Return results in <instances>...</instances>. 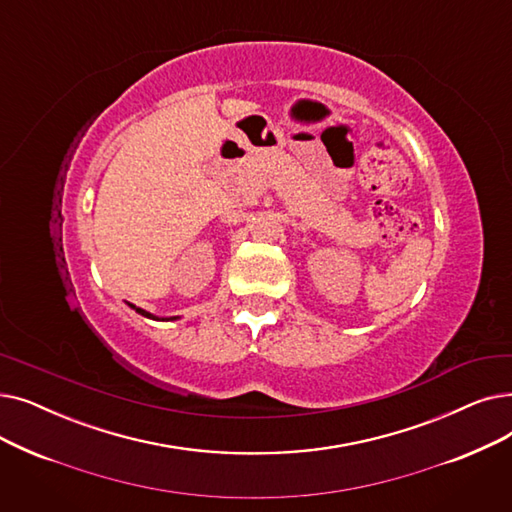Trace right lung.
Instances as JSON below:
<instances>
[{
	"instance_id": "add662e5",
	"label": "right lung",
	"mask_w": 512,
	"mask_h": 512,
	"mask_svg": "<svg viewBox=\"0 0 512 512\" xmlns=\"http://www.w3.org/2000/svg\"><path fill=\"white\" fill-rule=\"evenodd\" d=\"M136 311H140V314H142V316H146V318H154L152 314H148V311H144V309H140V307H138ZM154 320H157V318H154Z\"/></svg>"
}]
</instances>
